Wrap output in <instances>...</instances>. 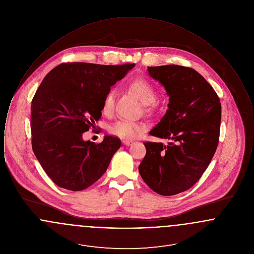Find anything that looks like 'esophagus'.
Wrapping results in <instances>:
<instances>
[{
    "mask_svg": "<svg viewBox=\"0 0 254 254\" xmlns=\"http://www.w3.org/2000/svg\"><path fill=\"white\" fill-rule=\"evenodd\" d=\"M133 142L131 140H124V141H123V144L126 145H130Z\"/></svg>",
    "mask_w": 254,
    "mask_h": 254,
    "instance_id": "1",
    "label": "esophagus"
}]
</instances>
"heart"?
<instances>
[{"label":"heart","instance_id":"obj_1","mask_svg":"<svg viewBox=\"0 0 254 254\" xmlns=\"http://www.w3.org/2000/svg\"><path fill=\"white\" fill-rule=\"evenodd\" d=\"M129 88L146 109H148L149 106L156 101L157 94H156L155 88L145 79L134 80L129 85ZM114 97H115L114 91L110 90L104 100L103 112L106 115H109L113 110ZM145 126L142 123L120 120L110 126L109 132L120 138L133 139L139 136L145 130Z\"/></svg>","mask_w":254,"mask_h":254}]
</instances>
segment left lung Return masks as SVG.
Masks as SVG:
<instances>
[{
  "instance_id": "1",
  "label": "left lung",
  "mask_w": 254,
  "mask_h": 254,
  "mask_svg": "<svg viewBox=\"0 0 254 254\" xmlns=\"http://www.w3.org/2000/svg\"><path fill=\"white\" fill-rule=\"evenodd\" d=\"M147 72L169 97V109L149 134L170 142L144 143L139 173L153 191L175 195L201 178L216 151L221 103L212 86L190 67L147 66Z\"/></svg>"
}]
</instances>
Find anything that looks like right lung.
Instances as JSON below:
<instances>
[{"mask_svg":"<svg viewBox=\"0 0 254 254\" xmlns=\"http://www.w3.org/2000/svg\"><path fill=\"white\" fill-rule=\"evenodd\" d=\"M134 66L62 64L42 81L31 103L32 149L58 187L84 190L107 171L120 139L105 136L96 145L83 133L101 118L110 86Z\"/></svg>","mask_w":254,"mask_h":254,"instance_id":"right-lung-1","label":"right lung"}]
</instances>
